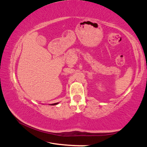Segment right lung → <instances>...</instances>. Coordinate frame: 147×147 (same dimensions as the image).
Wrapping results in <instances>:
<instances>
[{
  "label": "right lung",
  "mask_w": 147,
  "mask_h": 147,
  "mask_svg": "<svg viewBox=\"0 0 147 147\" xmlns=\"http://www.w3.org/2000/svg\"><path fill=\"white\" fill-rule=\"evenodd\" d=\"M58 104V103H54V104H52V105H56V104Z\"/></svg>",
  "instance_id": "1"
}]
</instances>
